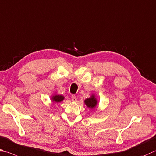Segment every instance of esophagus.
I'll return each instance as SVG.
<instances>
[{"label": "esophagus", "instance_id": "esophagus-1", "mask_svg": "<svg viewBox=\"0 0 156 156\" xmlns=\"http://www.w3.org/2000/svg\"><path fill=\"white\" fill-rule=\"evenodd\" d=\"M72 101H73V102H75V101H77V98H76L75 95H72Z\"/></svg>", "mask_w": 156, "mask_h": 156}]
</instances>
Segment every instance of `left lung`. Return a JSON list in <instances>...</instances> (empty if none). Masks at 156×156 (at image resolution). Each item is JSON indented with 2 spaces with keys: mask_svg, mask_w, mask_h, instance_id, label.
<instances>
[{
  "mask_svg": "<svg viewBox=\"0 0 156 156\" xmlns=\"http://www.w3.org/2000/svg\"><path fill=\"white\" fill-rule=\"evenodd\" d=\"M84 104L88 108H90V109H93V108H95L98 104V100L95 98L94 95H92L91 97L86 99L84 100Z\"/></svg>",
  "mask_w": 156,
  "mask_h": 156,
  "instance_id": "1",
  "label": "left lung"
}]
</instances>
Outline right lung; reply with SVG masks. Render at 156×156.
<instances>
[{
  "instance_id": "add662e5",
  "label": "right lung",
  "mask_w": 156,
  "mask_h": 156,
  "mask_svg": "<svg viewBox=\"0 0 156 156\" xmlns=\"http://www.w3.org/2000/svg\"><path fill=\"white\" fill-rule=\"evenodd\" d=\"M64 96L61 95H55L52 97V101H55V102H61V101L64 100Z\"/></svg>"
}]
</instances>
